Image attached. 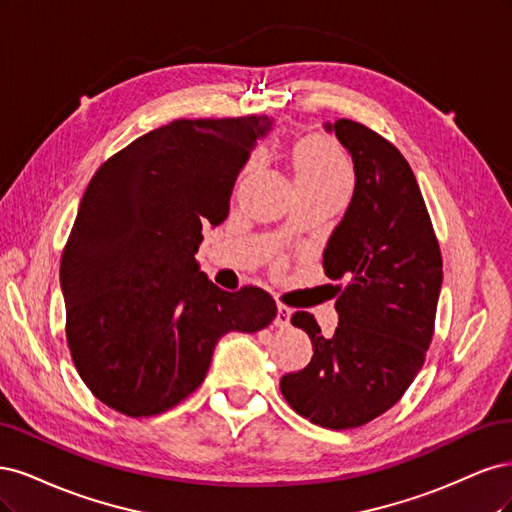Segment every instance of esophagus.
<instances>
[{
    "label": "esophagus",
    "instance_id": "34e87169",
    "mask_svg": "<svg viewBox=\"0 0 512 512\" xmlns=\"http://www.w3.org/2000/svg\"><path fill=\"white\" fill-rule=\"evenodd\" d=\"M289 319H291V310L283 304L276 306V319H274V325L276 327H287L289 325Z\"/></svg>",
    "mask_w": 512,
    "mask_h": 512
}]
</instances>
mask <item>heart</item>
Returning <instances> with one entry per match:
<instances>
[{"label": "heart", "mask_w": 512, "mask_h": 512, "mask_svg": "<svg viewBox=\"0 0 512 512\" xmlns=\"http://www.w3.org/2000/svg\"><path fill=\"white\" fill-rule=\"evenodd\" d=\"M293 176L298 189L349 193L353 172L340 148L323 136L304 138L293 153Z\"/></svg>", "instance_id": "1"}]
</instances>
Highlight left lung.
<instances>
[{"label":"left lung","instance_id":"left-lung-1","mask_svg":"<svg viewBox=\"0 0 512 512\" xmlns=\"http://www.w3.org/2000/svg\"><path fill=\"white\" fill-rule=\"evenodd\" d=\"M323 127L355 170L351 204L323 251L325 274L346 285L334 336H323L310 312L291 317L315 355L304 370L280 378V391L312 423L349 430L383 415L421 370L442 259L417 178L398 148L349 119Z\"/></svg>","mask_w":512,"mask_h":512}]
</instances>
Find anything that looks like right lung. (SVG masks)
<instances>
[{"label":"right lung","mask_w":512,"mask_h":512,"mask_svg":"<svg viewBox=\"0 0 512 512\" xmlns=\"http://www.w3.org/2000/svg\"><path fill=\"white\" fill-rule=\"evenodd\" d=\"M272 119H180L95 172L61 257L65 336L97 400L153 417L202 385L229 332L276 317L259 287L229 293L195 261L204 225L227 219L236 178Z\"/></svg>","instance_id":"right-lung-1"}]
</instances>
